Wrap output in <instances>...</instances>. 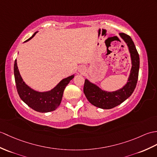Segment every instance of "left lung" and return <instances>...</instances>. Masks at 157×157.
I'll return each mask as SVG.
<instances>
[{
	"label": "left lung",
	"mask_w": 157,
	"mask_h": 157,
	"mask_svg": "<svg viewBox=\"0 0 157 157\" xmlns=\"http://www.w3.org/2000/svg\"><path fill=\"white\" fill-rule=\"evenodd\" d=\"M119 35L128 47L132 61V67L126 84L120 90L107 92L90 82L88 79H85L83 93L91 104L100 108L111 109L120 105L132 95L137 83L140 67L139 55L129 35L124 33H120ZM107 50L108 51V48Z\"/></svg>",
	"instance_id": "8db88e82"
}]
</instances>
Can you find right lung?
<instances>
[{
  "instance_id": "add662e5",
  "label": "right lung",
  "mask_w": 157,
  "mask_h": 157,
  "mask_svg": "<svg viewBox=\"0 0 157 157\" xmlns=\"http://www.w3.org/2000/svg\"><path fill=\"white\" fill-rule=\"evenodd\" d=\"M35 32L27 42L34 37ZM14 75L18 94L21 99L28 105V106L39 112H49L56 110L61 104L63 91L71 80L74 78V75L63 79L58 84L50 91L40 92L31 88L25 83L22 79L17 67V59L14 64Z\"/></svg>"
}]
</instances>
